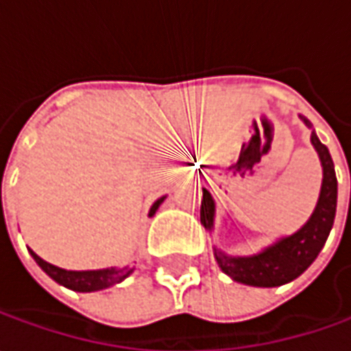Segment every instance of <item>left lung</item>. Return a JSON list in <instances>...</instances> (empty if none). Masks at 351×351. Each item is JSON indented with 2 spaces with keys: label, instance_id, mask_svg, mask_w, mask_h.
<instances>
[{
  "label": "left lung",
  "instance_id": "8db88e82",
  "mask_svg": "<svg viewBox=\"0 0 351 351\" xmlns=\"http://www.w3.org/2000/svg\"><path fill=\"white\" fill-rule=\"evenodd\" d=\"M303 121L306 127H311L306 119ZM311 142L317 148L320 162H322V171H324L317 209L301 230H297L295 234L287 238H281L279 242L265 248L258 256L232 258L217 250L215 256L221 269L238 283H246L254 287H277V285L289 283L317 260L318 252L322 250L326 238L330 234L334 217H336V201H338V182H336L334 162H332L328 148L318 141L315 130L311 134ZM213 217H215V201L209 191L203 189L201 223L205 228L213 226Z\"/></svg>",
  "mask_w": 351,
  "mask_h": 351
}]
</instances>
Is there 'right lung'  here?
Listing matches in <instances>:
<instances>
[{"label": "right lung", "instance_id": "add662e5", "mask_svg": "<svg viewBox=\"0 0 351 351\" xmlns=\"http://www.w3.org/2000/svg\"><path fill=\"white\" fill-rule=\"evenodd\" d=\"M162 201H164V197L158 199L154 205H152L150 217L154 215L156 209L160 207ZM29 252H31L34 262L40 265V269H43L47 276L52 277L56 283H60V285L68 287V289L82 291V293L107 289V287H111V285L121 283L123 279H127V277L132 274V267H128V265H125V267H111V269H95V271H68V269H62V267H56V265H52V263L45 262L43 258H38V256L34 254L33 250H29Z\"/></svg>", "mask_w": 351, "mask_h": 351}]
</instances>
